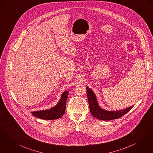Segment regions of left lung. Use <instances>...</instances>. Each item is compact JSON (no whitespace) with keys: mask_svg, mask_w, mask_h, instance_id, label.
<instances>
[{"mask_svg":"<svg viewBox=\"0 0 153 153\" xmlns=\"http://www.w3.org/2000/svg\"><path fill=\"white\" fill-rule=\"evenodd\" d=\"M86 89L91 114L94 118L100 120H111L120 118L128 112L133 107V106H131L125 109L118 111H107L104 109L99 105L97 98L93 91L87 86H86Z\"/></svg>","mask_w":153,"mask_h":153,"instance_id":"1","label":"left lung"}]
</instances>
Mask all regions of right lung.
I'll return each mask as SVG.
<instances>
[{"mask_svg": "<svg viewBox=\"0 0 153 153\" xmlns=\"http://www.w3.org/2000/svg\"><path fill=\"white\" fill-rule=\"evenodd\" d=\"M68 94L69 91H65L62 94L59 102L56 105L51 108L49 109L31 112V114L36 118L44 120L59 119L65 114Z\"/></svg>", "mask_w": 153, "mask_h": 153, "instance_id": "obj_1", "label": "right lung"}]
</instances>
